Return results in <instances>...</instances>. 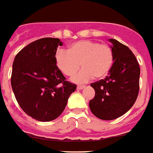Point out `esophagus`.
Wrapping results in <instances>:
<instances>
[{
    "label": "esophagus",
    "mask_w": 153,
    "mask_h": 153,
    "mask_svg": "<svg viewBox=\"0 0 153 153\" xmlns=\"http://www.w3.org/2000/svg\"><path fill=\"white\" fill-rule=\"evenodd\" d=\"M76 89H78V90H81V89H85V86H82V85H79L77 86V88Z\"/></svg>",
    "instance_id": "34e87169"
}]
</instances>
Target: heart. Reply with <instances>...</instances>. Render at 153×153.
<instances>
[{
    "label": "heart",
    "mask_w": 153,
    "mask_h": 153,
    "mask_svg": "<svg viewBox=\"0 0 153 153\" xmlns=\"http://www.w3.org/2000/svg\"><path fill=\"white\" fill-rule=\"evenodd\" d=\"M55 59L58 68L68 76L75 75L81 64L83 69L72 81L82 84L94 77L102 79L107 76L114 58L113 50L109 45L91 40H80L71 44L68 51L57 50Z\"/></svg>",
    "instance_id": "obj_1"
}]
</instances>
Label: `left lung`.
<instances>
[{
	"label": "left lung",
	"mask_w": 153,
	"mask_h": 153,
	"mask_svg": "<svg viewBox=\"0 0 153 153\" xmlns=\"http://www.w3.org/2000/svg\"><path fill=\"white\" fill-rule=\"evenodd\" d=\"M114 64L104 80L92 83L95 96L89 102L90 111L102 120H113L127 113L136 101L140 89V68L132 51L110 39Z\"/></svg>",
	"instance_id": "left-lung-1"
}]
</instances>
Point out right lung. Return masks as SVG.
Segmentation results:
<instances>
[{"label":"right lung","instance_id":"add662e5","mask_svg":"<svg viewBox=\"0 0 153 153\" xmlns=\"http://www.w3.org/2000/svg\"><path fill=\"white\" fill-rule=\"evenodd\" d=\"M59 39L43 38L22 49L13 64L11 85L23 111L40 122L57 119L76 85L65 81L56 63Z\"/></svg>","mask_w":153,"mask_h":153}]
</instances>
